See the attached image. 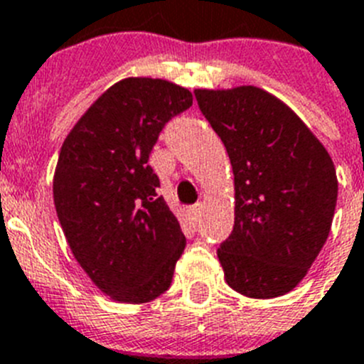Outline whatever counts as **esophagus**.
<instances>
[{
  "mask_svg": "<svg viewBox=\"0 0 364 364\" xmlns=\"http://www.w3.org/2000/svg\"><path fill=\"white\" fill-rule=\"evenodd\" d=\"M201 210H203V205H201V203L194 205V207L191 208V216H192V220H194V221H198V220H200V216H201Z\"/></svg>",
  "mask_w": 364,
  "mask_h": 364,
  "instance_id": "34e87169",
  "label": "esophagus"
}]
</instances>
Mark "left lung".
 <instances>
[{"mask_svg":"<svg viewBox=\"0 0 364 364\" xmlns=\"http://www.w3.org/2000/svg\"><path fill=\"white\" fill-rule=\"evenodd\" d=\"M194 95L235 173V227L218 249L225 282L251 299L286 295L330 235L333 161L291 107L262 87Z\"/></svg>","mask_w":364,"mask_h":364,"instance_id":"obj_1","label":"left lung"}]
</instances>
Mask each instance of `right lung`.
Here are the masks:
<instances>
[{
	"instance_id": "right-lung-1",
	"label": "right lung",
	"mask_w": 364,
	"mask_h": 364,
	"mask_svg": "<svg viewBox=\"0 0 364 364\" xmlns=\"http://www.w3.org/2000/svg\"><path fill=\"white\" fill-rule=\"evenodd\" d=\"M191 106V91L173 82L122 78L60 148L53 198L68 245L91 282L122 304L163 295L185 249L148 159L163 126Z\"/></svg>"
}]
</instances>
